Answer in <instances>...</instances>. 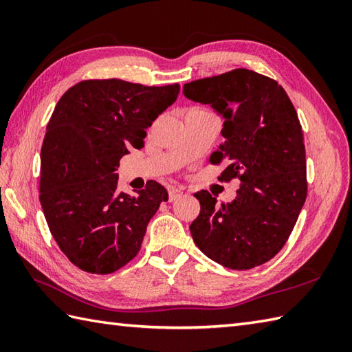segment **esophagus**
I'll return each instance as SVG.
<instances>
[{
	"instance_id": "34e87169",
	"label": "esophagus",
	"mask_w": 352,
	"mask_h": 352,
	"mask_svg": "<svg viewBox=\"0 0 352 352\" xmlns=\"http://www.w3.org/2000/svg\"><path fill=\"white\" fill-rule=\"evenodd\" d=\"M169 192V201L172 203V201H175L178 197H182L183 190L180 188H175V186H170V188L168 189Z\"/></svg>"
}]
</instances>
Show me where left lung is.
<instances>
[{"mask_svg": "<svg viewBox=\"0 0 352 352\" xmlns=\"http://www.w3.org/2000/svg\"><path fill=\"white\" fill-rule=\"evenodd\" d=\"M186 98L208 104L223 118L226 142L210 155L226 163L221 182L239 178L236 199L218 204L207 190L190 223L193 242L228 269H251L278 252L307 197L305 146L300 119L275 80L250 69L184 85Z\"/></svg>", "mask_w": 352, "mask_h": 352, "instance_id": "left-lung-1", "label": "left lung"}]
</instances>
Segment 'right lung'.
Masks as SVG:
<instances>
[{"instance_id": "right-lung-1", "label": "right lung", "mask_w": 352, "mask_h": 352, "mask_svg": "<svg viewBox=\"0 0 352 352\" xmlns=\"http://www.w3.org/2000/svg\"><path fill=\"white\" fill-rule=\"evenodd\" d=\"M180 86L85 80L58 100L41 151V204L58 248L91 274H111L136 257L160 203L149 180L136 195L118 192L119 160L144 148L146 129L174 104Z\"/></svg>"}]
</instances>
